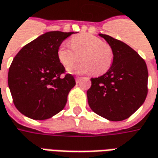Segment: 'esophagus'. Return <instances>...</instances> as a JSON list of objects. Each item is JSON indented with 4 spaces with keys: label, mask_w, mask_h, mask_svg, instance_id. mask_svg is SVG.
Returning <instances> with one entry per match:
<instances>
[{
    "label": "esophagus",
    "mask_w": 158,
    "mask_h": 158,
    "mask_svg": "<svg viewBox=\"0 0 158 158\" xmlns=\"http://www.w3.org/2000/svg\"><path fill=\"white\" fill-rule=\"evenodd\" d=\"M81 80V78H79V77H76L75 78V81L76 83H79V81Z\"/></svg>",
    "instance_id": "1"
}]
</instances>
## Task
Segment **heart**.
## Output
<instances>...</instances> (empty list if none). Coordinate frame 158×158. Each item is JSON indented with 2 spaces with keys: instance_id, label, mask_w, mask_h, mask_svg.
Segmentation results:
<instances>
[{
  "instance_id": "obj_1",
  "label": "heart",
  "mask_w": 158,
  "mask_h": 158,
  "mask_svg": "<svg viewBox=\"0 0 158 158\" xmlns=\"http://www.w3.org/2000/svg\"><path fill=\"white\" fill-rule=\"evenodd\" d=\"M72 46L68 42L61 43L57 50V56L64 67H69L78 59L82 60L68 68L73 74H84L93 71L100 75L108 71L113 62V51L110 45L104 44L99 37L90 34H81L71 39Z\"/></svg>"
}]
</instances>
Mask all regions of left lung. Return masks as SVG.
<instances>
[{
    "mask_svg": "<svg viewBox=\"0 0 158 158\" xmlns=\"http://www.w3.org/2000/svg\"><path fill=\"white\" fill-rule=\"evenodd\" d=\"M113 51V62L103 75L90 79L87 90L90 108L109 121L127 119L147 96L148 70L139 55L125 43L105 34H98Z\"/></svg>",
    "mask_w": 158,
    "mask_h": 158,
    "instance_id": "8db88e82",
    "label": "left lung"
}]
</instances>
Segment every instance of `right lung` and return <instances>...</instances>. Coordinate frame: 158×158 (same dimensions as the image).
I'll return each mask as SVG.
<instances>
[{"mask_svg": "<svg viewBox=\"0 0 158 158\" xmlns=\"http://www.w3.org/2000/svg\"><path fill=\"white\" fill-rule=\"evenodd\" d=\"M75 32L48 31L19 50L8 71V87L17 110L33 120H46L63 110L75 85L57 56L67 37Z\"/></svg>", "mask_w": 158, "mask_h": 158, "instance_id": "right-lung-1", "label": "right lung"}]
</instances>
